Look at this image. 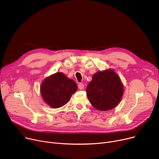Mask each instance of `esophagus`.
Segmentation results:
<instances>
[{"instance_id":"34e87169","label":"esophagus","mask_w":159,"mask_h":159,"mask_svg":"<svg viewBox=\"0 0 159 159\" xmlns=\"http://www.w3.org/2000/svg\"><path fill=\"white\" fill-rule=\"evenodd\" d=\"M78 88H79L80 90H82V89H84V85L82 83H80V84L78 85Z\"/></svg>"}]
</instances>
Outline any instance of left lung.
<instances>
[{
    "instance_id": "left-lung-1",
    "label": "left lung",
    "mask_w": 159,
    "mask_h": 159,
    "mask_svg": "<svg viewBox=\"0 0 159 159\" xmlns=\"http://www.w3.org/2000/svg\"><path fill=\"white\" fill-rule=\"evenodd\" d=\"M89 102L95 109L108 111L120 103L124 86L119 75L113 70L107 69L95 73L86 88Z\"/></svg>"
}]
</instances>
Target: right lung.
I'll return each instance as SVG.
<instances>
[{
  "mask_svg": "<svg viewBox=\"0 0 159 159\" xmlns=\"http://www.w3.org/2000/svg\"><path fill=\"white\" fill-rule=\"evenodd\" d=\"M77 90L75 82L62 72L46 77L40 85V94L44 101L53 108L61 107L68 103Z\"/></svg>",
  "mask_w": 159,
  "mask_h": 159,
  "instance_id": "right-lung-1",
  "label": "right lung"
}]
</instances>
